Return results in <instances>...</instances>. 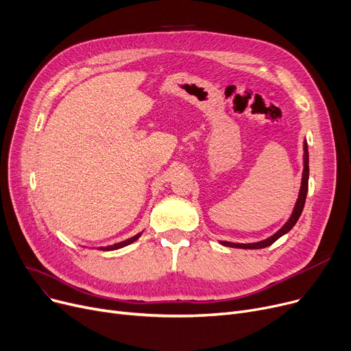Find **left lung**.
Instances as JSON below:
<instances>
[{"label":"left lung","mask_w":351,"mask_h":351,"mask_svg":"<svg viewBox=\"0 0 351 351\" xmlns=\"http://www.w3.org/2000/svg\"><path fill=\"white\" fill-rule=\"evenodd\" d=\"M303 175H302V185H300V191H299V196H298V200L296 204H294V208H293V212L289 217L287 222L276 232L274 234H271L270 237L265 239V241H261V242H254V243H233V242H226V241H220L219 243L223 245V246H228V247H236V249H263V247H267L270 246L271 243H274L276 241H278L279 237H282L283 234H286L287 232L291 230V228L296 225V222L299 220L302 212H303V208H304V202H306V196H307V186H308V151H307V142L304 141L303 142Z\"/></svg>","instance_id":"8db88e82"}]
</instances>
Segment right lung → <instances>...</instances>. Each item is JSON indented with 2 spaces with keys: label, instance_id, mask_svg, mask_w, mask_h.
I'll return each mask as SVG.
<instances>
[{
  "label": "right lung",
  "instance_id": "1",
  "mask_svg": "<svg viewBox=\"0 0 351 351\" xmlns=\"http://www.w3.org/2000/svg\"><path fill=\"white\" fill-rule=\"evenodd\" d=\"M141 234H142V232H141V233H138V234H135V236H132V237L126 239V241H123V242H119V243H114V245H110V246H101V247H98V249H99V250H117V249L125 247V246H128V245L134 243L135 241H138V239L141 237Z\"/></svg>",
  "mask_w": 351,
  "mask_h": 351
}]
</instances>
